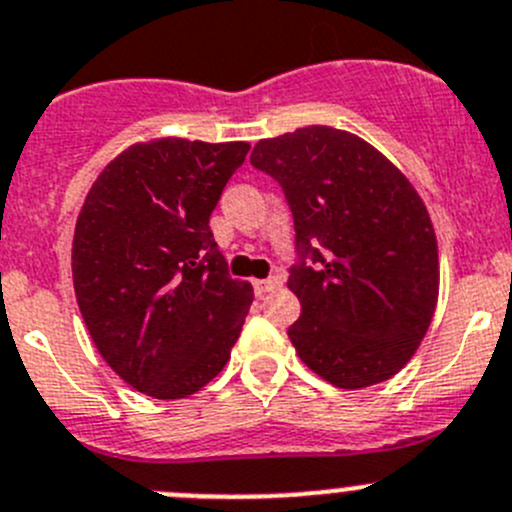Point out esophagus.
<instances>
[{"mask_svg": "<svg viewBox=\"0 0 512 512\" xmlns=\"http://www.w3.org/2000/svg\"><path fill=\"white\" fill-rule=\"evenodd\" d=\"M281 286V278L273 276V278H261V281H254V293L258 298L266 296L268 291H273V288Z\"/></svg>", "mask_w": 512, "mask_h": 512, "instance_id": "esophagus-1", "label": "esophagus"}]
</instances>
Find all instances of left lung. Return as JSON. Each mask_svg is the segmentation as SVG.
I'll use <instances>...</instances> for the list:
<instances>
[{"label":"left lung","mask_w":512,"mask_h":512,"mask_svg":"<svg viewBox=\"0 0 512 512\" xmlns=\"http://www.w3.org/2000/svg\"><path fill=\"white\" fill-rule=\"evenodd\" d=\"M251 164L293 211L303 261L288 288L301 316L288 338L298 358L346 391L396 376L438 303V241L416 186L376 146L323 124L261 139Z\"/></svg>","instance_id":"1"}]
</instances>
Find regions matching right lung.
<instances>
[{
	"label": "right lung",
	"mask_w": 512,
	"mask_h": 512,
	"mask_svg": "<svg viewBox=\"0 0 512 512\" xmlns=\"http://www.w3.org/2000/svg\"><path fill=\"white\" fill-rule=\"evenodd\" d=\"M249 149L139 141L86 194L72 244L79 311L101 358L144 396H194L239 341L254 288L229 276L209 219Z\"/></svg>",
	"instance_id": "obj_1"
}]
</instances>
